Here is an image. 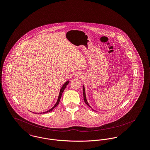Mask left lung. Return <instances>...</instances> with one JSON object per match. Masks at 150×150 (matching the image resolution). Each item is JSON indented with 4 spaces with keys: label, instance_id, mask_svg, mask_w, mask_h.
<instances>
[{
    "label": "left lung",
    "instance_id": "obj_1",
    "mask_svg": "<svg viewBox=\"0 0 150 150\" xmlns=\"http://www.w3.org/2000/svg\"><path fill=\"white\" fill-rule=\"evenodd\" d=\"M83 99H84V101H85V103L89 106V107H90V108H91V107H90V105H89V103H88V101H87V100H86V94H85V88H84V86H83Z\"/></svg>",
    "mask_w": 150,
    "mask_h": 150
}]
</instances>
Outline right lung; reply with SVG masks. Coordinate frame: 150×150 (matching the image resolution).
<instances>
[{"mask_svg": "<svg viewBox=\"0 0 150 150\" xmlns=\"http://www.w3.org/2000/svg\"><path fill=\"white\" fill-rule=\"evenodd\" d=\"M69 83V81H67L63 85H62V86L61 87V89H60V93H59V97H58V100H57V103H56V104L54 105V106L53 107V108H52L51 109H50L49 110H48V111H46V112H43V113L44 114V113H46V112H50V111H52L56 107H57V105L59 104V102H60V98H61V96H62V93H63V91H64L65 90V88H66V86L68 85V84ZM41 114H42V112L41 113Z\"/></svg>", "mask_w": 150, "mask_h": 150, "instance_id": "add662e5", "label": "right lung"}]
</instances>
